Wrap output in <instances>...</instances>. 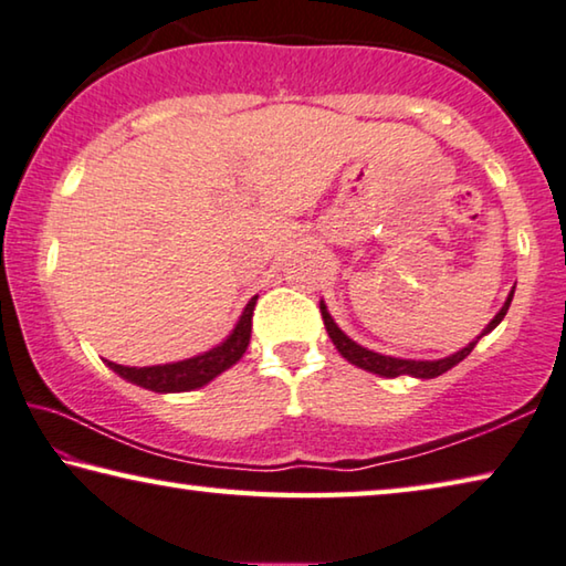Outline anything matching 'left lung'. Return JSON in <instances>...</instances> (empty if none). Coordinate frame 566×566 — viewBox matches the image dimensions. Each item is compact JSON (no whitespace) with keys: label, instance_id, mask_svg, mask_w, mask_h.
Instances as JSON below:
<instances>
[{"label":"left lung","instance_id":"1","mask_svg":"<svg viewBox=\"0 0 566 566\" xmlns=\"http://www.w3.org/2000/svg\"><path fill=\"white\" fill-rule=\"evenodd\" d=\"M512 298H514V291L509 293L504 308L496 313V318L489 323L484 333L494 331L499 323H502V318L506 316V311H509V305H512ZM321 316H323V323H326V331H328V336L333 340V346L338 348L340 356H344L346 360H350V364H356L358 368H366V370H370V374H378V376H386V378H396V376H403V374L416 376V378H437L441 374H447L449 368L457 366L459 360H464L471 354V350H474V346H476V340H474V344H469L467 348H461L459 354H453L449 358H441V360H403V358H391V356L374 354V350H368L364 346L354 344V340H350L346 333L340 331L336 323H333L331 313L326 311V305H323V303H321ZM484 333H481V336H484Z\"/></svg>","mask_w":566,"mask_h":566}]
</instances>
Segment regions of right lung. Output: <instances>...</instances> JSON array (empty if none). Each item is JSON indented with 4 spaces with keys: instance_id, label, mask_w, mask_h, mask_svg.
<instances>
[{
    "instance_id": "1",
    "label": "right lung",
    "mask_w": 566,
    "mask_h": 566,
    "mask_svg": "<svg viewBox=\"0 0 566 566\" xmlns=\"http://www.w3.org/2000/svg\"><path fill=\"white\" fill-rule=\"evenodd\" d=\"M253 298L240 316L235 331L230 333L228 340L218 348L208 350V354L188 358V360H178V364H165V366H119L107 360V366L119 374L127 381H133L143 388H150V391L157 394H170V391H192V388L206 386L212 381L222 370L230 368L235 360L243 358L245 348L250 344V331H253V308H255Z\"/></svg>"
}]
</instances>
